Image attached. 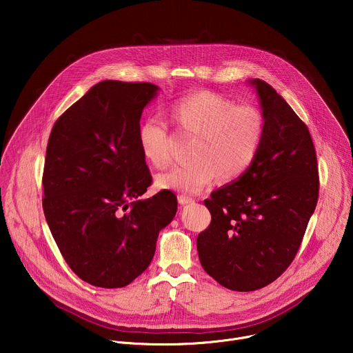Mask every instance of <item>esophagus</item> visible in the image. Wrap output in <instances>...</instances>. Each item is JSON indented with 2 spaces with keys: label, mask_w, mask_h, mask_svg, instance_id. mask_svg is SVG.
<instances>
[{
  "label": "esophagus",
  "mask_w": 353,
  "mask_h": 353,
  "mask_svg": "<svg viewBox=\"0 0 353 353\" xmlns=\"http://www.w3.org/2000/svg\"><path fill=\"white\" fill-rule=\"evenodd\" d=\"M179 203H180L181 205L191 204V203H194V198L190 196V195H185V194H180V195H179Z\"/></svg>",
  "instance_id": "34e87169"
}]
</instances>
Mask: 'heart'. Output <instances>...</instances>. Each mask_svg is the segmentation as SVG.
I'll return each instance as SVG.
<instances>
[{"mask_svg": "<svg viewBox=\"0 0 353 353\" xmlns=\"http://www.w3.org/2000/svg\"><path fill=\"white\" fill-rule=\"evenodd\" d=\"M169 120L187 135V165L158 177L161 188L198 194L219 176L223 181L241 177L254 163L265 138L263 112L251 105H237L214 92L203 90L176 99L166 109ZM138 143L146 162L159 170L170 165L168 125L146 117L138 127Z\"/></svg>", "mask_w": 353, "mask_h": 353, "instance_id": "heart-1", "label": "heart"}]
</instances>
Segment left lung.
I'll list each match as a JSON object with an SVG mask.
<instances>
[{
	"label": "left lung",
	"instance_id": "obj_1",
	"mask_svg": "<svg viewBox=\"0 0 353 353\" xmlns=\"http://www.w3.org/2000/svg\"><path fill=\"white\" fill-rule=\"evenodd\" d=\"M267 130L260 152L233 184L204 204L210 226L196 237L201 265L222 286L250 292L279 278L294 260L316 210L320 177L307 125L261 79Z\"/></svg>",
	"mask_w": 353,
	"mask_h": 353
}]
</instances>
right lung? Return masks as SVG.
Here are the masks:
<instances>
[{"mask_svg": "<svg viewBox=\"0 0 353 353\" xmlns=\"http://www.w3.org/2000/svg\"><path fill=\"white\" fill-rule=\"evenodd\" d=\"M149 82L102 81L68 108L50 132L43 211L68 267L97 288H124L155 254L157 239L177 211V196L152 184L138 143Z\"/></svg>", "mask_w": 353, "mask_h": 353, "instance_id": "right-lung-1", "label": "right lung"}]
</instances>
